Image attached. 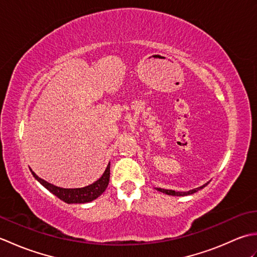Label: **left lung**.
I'll use <instances>...</instances> for the list:
<instances>
[{
	"mask_svg": "<svg viewBox=\"0 0 257 257\" xmlns=\"http://www.w3.org/2000/svg\"><path fill=\"white\" fill-rule=\"evenodd\" d=\"M209 183V182H207ZM207 183H205L204 185H202V187L200 188H196V189H193V190H190L188 191V192H178V191H173V190H166V189H161V188H156L158 191H160V192L162 193H166L168 195H174V196H184V195H190V194H193L195 192H198V190H201L203 189L205 185H207Z\"/></svg>",
	"mask_w": 257,
	"mask_h": 257,
	"instance_id": "8db88e82",
	"label": "left lung"
}]
</instances>
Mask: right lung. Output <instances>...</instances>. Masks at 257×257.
Segmentation results:
<instances>
[{
    "mask_svg": "<svg viewBox=\"0 0 257 257\" xmlns=\"http://www.w3.org/2000/svg\"><path fill=\"white\" fill-rule=\"evenodd\" d=\"M32 174L43 187H45L50 192L55 194L58 199L66 202V203H87V202L94 201L100 194L105 192V190L107 189L109 183V177H110V162L108 163L105 172H103L102 176L98 179L97 181H95L90 185H87V187L77 189L59 188L56 187V185L46 182L45 180L41 179L40 177H37L33 171Z\"/></svg>",
    "mask_w": 257,
    "mask_h": 257,
    "instance_id": "obj_1",
    "label": "right lung"
}]
</instances>
